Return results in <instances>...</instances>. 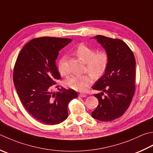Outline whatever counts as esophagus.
I'll return each instance as SVG.
<instances>
[{
    "instance_id": "1",
    "label": "esophagus",
    "mask_w": 153,
    "mask_h": 153,
    "mask_svg": "<svg viewBox=\"0 0 153 153\" xmlns=\"http://www.w3.org/2000/svg\"><path fill=\"white\" fill-rule=\"evenodd\" d=\"M79 96L81 97H85L87 95L85 94H79Z\"/></svg>"
}]
</instances>
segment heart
<instances>
[{
  "mask_svg": "<svg viewBox=\"0 0 153 153\" xmlns=\"http://www.w3.org/2000/svg\"><path fill=\"white\" fill-rule=\"evenodd\" d=\"M75 53L77 58L86 64V70L91 74L71 76L66 79L65 83L74 90L84 91L92 83L94 77L100 78L103 76L108 66L109 56L106 52L103 51L96 52L95 50L83 44L79 45ZM65 62V56H63L58 63V70L62 76L68 74V71L64 65Z\"/></svg>",
  "mask_w": 153,
  "mask_h": 153,
  "instance_id": "b5f03b06",
  "label": "heart"
}]
</instances>
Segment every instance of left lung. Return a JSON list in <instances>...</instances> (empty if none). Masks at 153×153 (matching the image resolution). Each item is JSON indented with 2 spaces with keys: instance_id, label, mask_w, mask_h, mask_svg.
<instances>
[{
  "instance_id": "obj_1",
  "label": "left lung",
  "mask_w": 153,
  "mask_h": 153,
  "mask_svg": "<svg viewBox=\"0 0 153 153\" xmlns=\"http://www.w3.org/2000/svg\"><path fill=\"white\" fill-rule=\"evenodd\" d=\"M105 50L109 64L103 76L92 87L101 91L94 96L99 105L92 117L111 121L120 117L129 107L135 89V58L127 44L120 39L97 35L94 38Z\"/></svg>"
}]
</instances>
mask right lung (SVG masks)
Segmentation results:
<instances>
[{"label":"right lung","instance_id":"1","mask_svg":"<svg viewBox=\"0 0 153 153\" xmlns=\"http://www.w3.org/2000/svg\"><path fill=\"white\" fill-rule=\"evenodd\" d=\"M72 41L55 37L34 38L20 51L15 63L13 81L26 110L39 122L56 125L68 117V105L77 94L74 89L51 91L60 79L56 59L59 51Z\"/></svg>","mask_w":153,"mask_h":153}]
</instances>
